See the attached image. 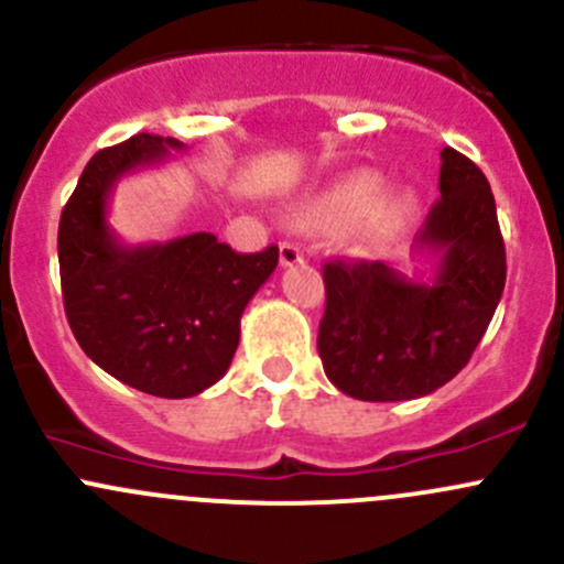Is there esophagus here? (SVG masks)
<instances>
[{"mask_svg": "<svg viewBox=\"0 0 564 564\" xmlns=\"http://www.w3.org/2000/svg\"><path fill=\"white\" fill-rule=\"evenodd\" d=\"M300 261H305L303 248L294 246V242H281V264L292 267V264H300Z\"/></svg>", "mask_w": 564, "mask_h": 564, "instance_id": "34e87169", "label": "esophagus"}]
</instances>
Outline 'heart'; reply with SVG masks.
<instances>
[{"label":"heart","instance_id":"heart-1","mask_svg":"<svg viewBox=\"0 0 564 564\" xmlns=\"http://www.w3.org/2000/svg\"><path fill=\"white\" fill-rule=\"evenodd\" d=\"M384 176L371 169L340 176L314 202V218L324 226H351L371 246L395 237L412 220L417 198L409 191L384 193Z\"/></svg>","mask_w":564,"mask_h":564}]
</instances>
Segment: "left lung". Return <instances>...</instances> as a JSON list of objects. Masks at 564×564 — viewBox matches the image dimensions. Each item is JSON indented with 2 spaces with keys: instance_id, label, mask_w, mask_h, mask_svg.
<instances>
[{
  "instance_id": "1",
  "label": "left lung",
  "mask_w": 564,
  "mask_h": 564,
  "mask_svg": "<svg viewBox=\"0 0 564 564\" xmlns=\"http://www.w3.org/2000/svg\"><path fill=\"white\" fill-rule=\"evenodd\" d=\"M442 198L414 250L436 261L431 281L384 261L324 264L327 308L318 357L340 392L360 401H409L451 382L480 344L505 289V242L486 174L445 147Z\"/></svg>"
}]
</instances>
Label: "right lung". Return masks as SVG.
<instances>
[{
	"instance_id": "1",
	"label": "right lung",
	"mask_w": 564,
	"mask_h": 564,
	"mask_svg": "<svg viewBox=\"0 0 564 564\" xmlns=\"http://www.w3.org/2000/svg\"><path fill=\"white\" fill-rule=\"evenodd\" d=\"M176 139L139 133L100 150L59 218L65 314L78 346L106 373L158 398L213 388L240 344V318L278 267V248L235 253L209 231L122 246L108 198L124 174L158 166Z\"/></svg>"
}]
</instances>
